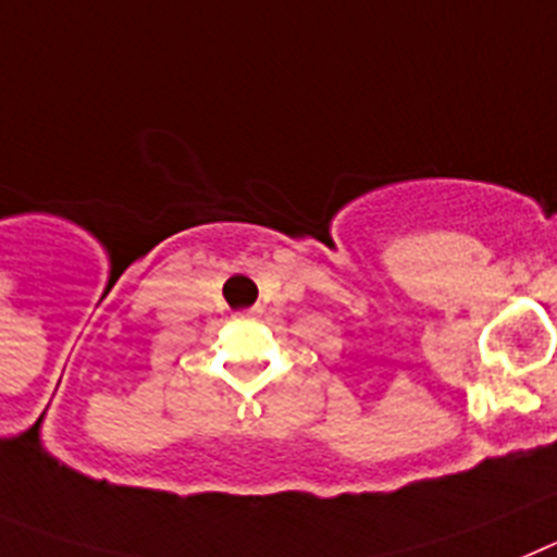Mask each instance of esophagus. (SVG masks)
Wrapping results in <instances>:
<instances>
[{"instance_id":"esophagus-1","label":"esophagus","mask_w":557,"mask_h":557,"mask_svg":"<svg viewBox=\"0 0 557 557\" xmlns=\"http://www.w3.org/2000/svg\"><path fill=\"white\" fill-rule=\"evenodd\" d=\"M260 313H263V308L255 306V308H249V311H246V317H260Z\"/></svg>"}]
</instances>
